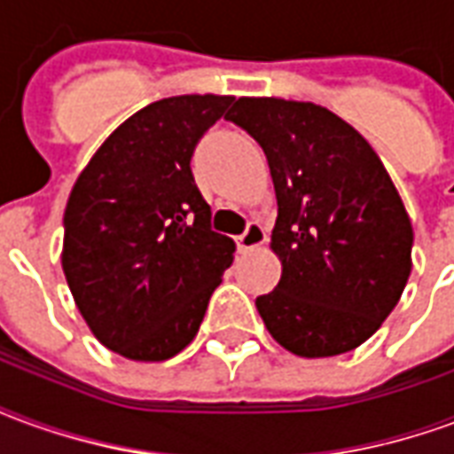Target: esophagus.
<instances>
[{
	"instance_id": "esophagus-1",
	"label": "esophagus",
	"mask_w": 454,
	"mask_h": 454,
	"mask_svg": "<svg viewBox=\"0 0 454 454\" xmlns=\"http://www.w3.org/2000/svg\"><path fill=\"white\" fill-rule=\"evenodd\" d=\"M265 240H267V231L260 221H250L246 228V233L236 238V243L240 250H255V247L265 246Z\"/></svg>"
}]
</instances>
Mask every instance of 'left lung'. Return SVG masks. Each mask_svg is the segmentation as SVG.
I'll list each match as a JSON object with an SVG mask.
<instances>
[{"mask_svg":"<svg viewBox=\"0 0 454 454\" xmlns=\"http://www.w3.org/2000/svg\"><path fill=\"white\" fill-rule=\"evenodd\" d=\"M265 150L275 182L270 247L279 285L255 299L267 331L299 357L355 350L399 304L413 228L380 155L311 102L240 97L226 116Z\"/></svg>","mask_w":454,"mask_h":454,"instance_id":"obj_1","label":"left lung"}]
</instances>
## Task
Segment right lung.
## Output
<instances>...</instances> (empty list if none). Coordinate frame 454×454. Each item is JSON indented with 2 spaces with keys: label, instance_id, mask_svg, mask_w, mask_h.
<instances>
[{
  "label": "right lung",
  "instance_id": "add662e5",
  "mask_svg": "<svg viewBox=\"0 0 454 454\" xmlns=\"http://www.w3.org/2000/svg\"><path fill=\"white\" fill-rule=\"evenodd\" d=\"M231 102L182 94L143 106L104 140L70 192L65 279L97 340L129 360L184 350L233 262L236 243L211 231V207L189 168Z\"/></svg>",
  "mask_w": 454,
  "mask_h": 454
}]
</instances>
